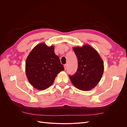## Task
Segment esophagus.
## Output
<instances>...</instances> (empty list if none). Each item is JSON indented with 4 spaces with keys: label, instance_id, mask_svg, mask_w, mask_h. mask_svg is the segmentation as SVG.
I'll return each mask as SVG.
<instances>
[{
    "label": "esophagus",
    "instance_id": "obj_1",
    "mask_svg": "<svg viewBox=\"0 0 127 127\" xmlns=\"http://www.w3.org/2000/svg\"><path fill=\"white\" fill-rule=\"evenodd\" d=\"M67 67V64H65L64 65V70H66Z\"/></svg>",
    "mask_w": 127,
    "mask_h": 127
}]
</instances>
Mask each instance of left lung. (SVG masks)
Here are the masks:
<instances>
[{
	"instance_id": "8db88e82",
	"label": "left lung",
	"mask_w": 127,
	"mask_h": 127,
	"mask_svg": "<svg viewBox=\"0 0 127 127\" xmlns=\"http://www.w3.org/2000/svg\"><path fill=\"white\" fill-rule=\"evenodd\" d=\"M78 60L75 74L69 76L77 88L87 91L94 88L100 81L104 72V63L97 51L90 45L73 48Z\"/></svg>"
}]
</instances>
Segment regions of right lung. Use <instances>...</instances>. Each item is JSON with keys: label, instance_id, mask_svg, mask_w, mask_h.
<instances>
[{"label": "right lung", "instance_id": "right-lung-1", "mask_svg": "<svg viewBox=\"0 0 127 127\" xmlns=\"http://www.w3.org/2000/svg\"><path fill=\"white\" fill-rule=\"evenodd\" d=\"M64 70L54 46L38 44L27 57L25 72L31 85L39 90L47 89L53 84L57 74Z\"/></svg>", "mask_w": 127, "mask_h": 127}]
</instances>
